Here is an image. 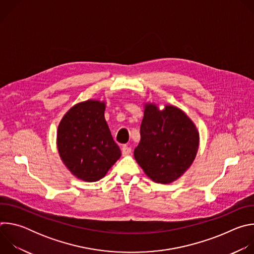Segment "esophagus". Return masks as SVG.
Listing matches in <instances>:
<instances>
[{
    "label": "esophagus",
    "instance_id": "34e87169",
    "mask_svg": "<svg viewBox=\"0 0 254 254\" xmlns=\"http://www.w3.org/2000/svg\"><path fill=\"white\" fill-rule=\"evenodd\" d=\"M131 153V148H129V147H127V146H124L123 147V149H122V154H123V156H127V155H129Z\"/></svg>",
    "mask_w": 254,
    "mask_h": 254
}]
</instances>
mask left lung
Returning a JSON list of instances; mask_svg holds the SVG:
<instances>
[{
    "mask_svg": "<svg viewBox=\"0 0 254 254\" xmlns=\"http://www.w3.org/2000/svg\"><path fill=\"white\" fill-rule=\"evenodd\" d=\"M140 140L134 159L152 181L169 184L193 164L199 148V131L191 119L179 107L155 103L143 105Z\"/></svg>",
    "mask_w": 254,
    "mask_h": 254,
    "instance_id": "1",
    "label": "left lung"
}]
</instances>
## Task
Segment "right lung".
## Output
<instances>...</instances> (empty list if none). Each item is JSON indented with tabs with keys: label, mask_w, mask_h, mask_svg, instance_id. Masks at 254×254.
I'll use <instances>...</instances> for the list:
<instances>
[{
	"label": "right lung",
	"mask_w": 254,
	"mask_h": 254,
	"mask_svg": "<svg viewBox=\"0 0 254 254\" xmlns=\"http://www.w3.org/2000/svg\"><path fill=\"white\" fill-rule=\"evenodd\" d=\"M105 105L95 99L79 102L58 126L59 156L70 173L85 182L102 179L122 156L104 119Z\"/></svg>",
	"instance_id": "add662e5"
}]
</instances>
